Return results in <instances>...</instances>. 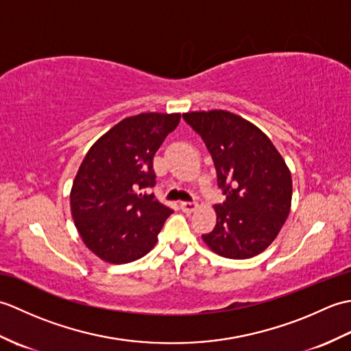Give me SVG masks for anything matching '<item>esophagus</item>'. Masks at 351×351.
Wrapping results in <instances>:
<instances>
[{"instance_id":"obj_1","label":"esophagus","mask_w":351,"mask_h":351,"mask_svg":"<svg viewBox=\"0 0 351 351\" xmlns=\"http://www.w3.org/2000/svg\"><path fill=\"white\" fill-rule=\"evenodd\" d=\"M181 210L184 213H193L197 210V204L195 202H181Z\"/></svg>"}]
</instances>
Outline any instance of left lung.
I'll return each mask as SVG.
<instances>
[{"label": "left lung", "instance_id": "8db88e82", "mask_svg": "<svg viewBox=\"0 0 351 351\" xmlns=\"http://www.w3.org/2000/svg\"><path fill=\"white\" fill-rule=\"evenodd\" d=\"M210 151L226 200L215 205L217 223L202 235L214 253L247 259L270 245L285 223L293 180L285 160L258 126L225 110L182 114Z\"/></svg>", "mask_w": 351, "mask_h": 351}]
</instances>
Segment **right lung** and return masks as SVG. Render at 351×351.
I'll return each instance as SVG.
<instances>
[{
	"mask_svg": "<svg viewBox=\"0 0 351 351\" xmlns=\"http://www.w3.org/2000/svg\"><path fill=\"white\" fill-rule=\"evenodd\" d=\"M180 121V113L125 117L81 162L71 190L72 219L88 250L106 263L145 256L173 213L145 190L155 185V152Z\"/></svg>",
	"mask_w": 351,
	"mask_h": 351,
	"instance_id": "add662e5",
	"label": "right lung"
}]
</instances>
